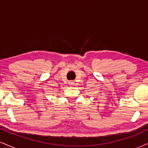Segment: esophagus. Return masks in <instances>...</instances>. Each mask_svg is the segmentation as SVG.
<instances>
[{"mask_svg":"<svg viewBox=\"0 0 148 148\" xmlns=\"http://www.w3.org/2000/svg\"><path fill=\"white\" fill-rule=\"evenodd\" d=\"M69 85H73V84H74V82H72V81H71V82H69Z\"/></svg>","mask_w":148,"mask_h":148,"instance_id":"1","label":"esophagus"}]
</instances>
